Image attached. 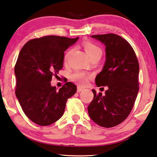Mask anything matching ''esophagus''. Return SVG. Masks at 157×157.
Here are the masks:
<instances>
[{
	"mask_svg": "<svg viewBox=\"0 0 157 157\" xmlns=\"http://www.w3.org/2000/svg\"><path fill=\"white\" fill-rule=\"evenodd\" d=\"M83 90H84L83 88H82V87H80V86H78V90H77V92L79 93V92H81V91Z\"/></svg>",
	"mask_w": 157,
	"mask_h": 157,
	"instance_id": "34e87169",
	"label": "esophagus"
}]
</instances>
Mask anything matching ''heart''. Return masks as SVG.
<instances>
[{
	"label": "heart",
	"instance_id": "b5f03b06",
	"mask_svg": "<svg viewBox=\"0 0 157 157\" xmlns=\"http://www.w3.org/2000/svg\"><path fill=\"white\" fill-rule=\"evenodd\" d=\"M84 49L85 52L87 54L88 58H90L95 55L99 53H101V50L100 48L96 46L95 44L93 43H90V42H85L83 44ZM71 54V51H69L66 53V55L64 56V59L67 60L69 58V56ZM72 79L73 81L76 82L78 84L81 85V86H86L88 83V77L85 75L84 73H81V72H76L72 75Z\"/></svg>",
	"mask_w": 157,
	"mask_h": 157
}]
</instances>
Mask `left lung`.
<instances>
[{"instance_id": "obj_1", "label": "left lung", "mask_w": 157, "mask_h": 157, "mask_svg": "<svg viewBox=\"0 0 157 157\" xmlns=\"http://www.w3.org/2000/svg\"><path fill=\"white\" fill-rule=\"evenodd\" d=\"M90 37L106 47V61L95 84L106 86L108 90L104 96L92 90L94 98L88 113L99 126L111 128L124 121L132 109L139 92V62L132 47L121 36L108 33Z\"/></svg>"}]
</instances>
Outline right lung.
I'll list each match as a JSON object with an SVG mask.
<instances>
[{
    "label": "right lung",
    "mask_w": 157,
    "mask_h": 157,
    "mask_svg": "<svg viewBox=\"0 0 157 157\" xmlns=\"http://www.w3.org/2000/svg\"><path fill=\"white\" fill-rule=\"evenodd\" d=\"M78 39L44 36L28 41L20 51L14 69L16 96L27 117L39 126L60 119L67 99L76 93L70 82L57 90L51 81L63 67L64 51Z\"/></svg>",
    "instance_id": "obj_1"
}]
</instances>
